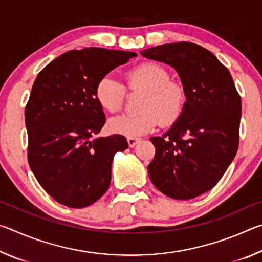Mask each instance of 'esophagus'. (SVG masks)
<instances>
[{"label":"esophagus","instance_id":"esophagus-1","mask_svg":"<svg viewBox=\"0 0 262 262\" xmlns=\"http://www.w3.org/2000/svg\"><path fill=\"white\" fill-rule=\"evenodd\" d=\"M127 142L130 148H134L135 145L140 142V139H137V137H127Z\"/></svg>","mask_w":262,"mask_h":262}]
</instances>
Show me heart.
<instances>
[{"instance_id": "obj_1", "label": "heart", "mask_w": 262, "mask_h": 262, "mask_svg": "<svg viewBox=\"0 0 262 262\" xmlns=\"http://www.w3.org/2000/svg\"><path fill=\"white\" fill-rule=\"evenodd\" d=\"M127 86L130 91H144L139 113H126L112 118L108 129L114 134L136 137L151 132L161 122L171 126L183 114L187 92L184 84L171 81V73L156 62H143L126 73ZM95 97L106 112L114 113L125 104L127 89L111 75H105L97 82Z\"/></svg>"}]
</instances>
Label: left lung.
Listing matches in <instances>:
<instances>
[{"instance_id": "1", "label": "left lung", "mask_w": 262, "mask_h": 262, "mask_svg": "<svg viewBox=\"0 0 262 262\" xmlns=\"http://www.w3.org/2000/svg\"><path fill=\"white\" fill-rule=\"evenodd\" d=\"M141 54L178 72L187 103L163 136L151 137L156 154L149 177L168 198L188 200L210 190L236 156L242 100L229 70L193 42L165 43Z\"/></svg>"}]
</instances>
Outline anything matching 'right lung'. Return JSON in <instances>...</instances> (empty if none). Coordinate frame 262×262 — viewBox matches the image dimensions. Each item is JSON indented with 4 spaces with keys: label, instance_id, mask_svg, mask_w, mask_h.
Here are the masks:
<instances>
[{
    "label": "right lung",
    "instance_id": "add662e5",
    "mask_svg": "<svg viewBox=\"0 0 262 262\" xmlns=\"http://www.w3.org/2000/svg\"><path fill=\"white\" fill-rule=\"evenodd\" d=\"M134 56L98 47L73 50L35 78L25 107L28 161L38 183L61 205L88 207L108 189L113 156L128 143L119 134L91 140L106 121L95 88Z\"/></svg>",
    "mask_w": 262,
    "mask_h": 262
}]
</instances>
